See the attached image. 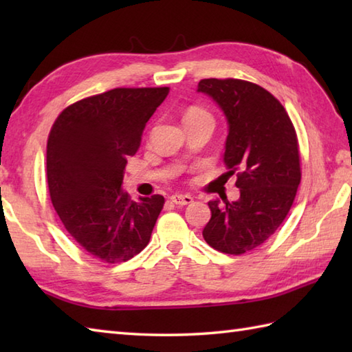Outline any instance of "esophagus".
Returning a JSON list of instances; mask_svg holds the SVG:
<instances>
[{"instance_id":"34e87169","label":"esophagus","mask_w":352,"mask_h":352,"mask_svg":"<svg viewBox=\"0 0 352 352\" xmlns=\"http://www.w3.org/2000/svg\"><path fill=\"white\" fill-rule=\"evenodd\" d=\"M170 201L177 206H188L193 203V198L190 195H180V193H175V195L170 197Z\"/></svg>"}]
</instances>
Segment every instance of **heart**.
Segmentation results:
<instances>
[{"mask_svg":"<svg viewBox=\"0 0 352 352\" xmlns=\"http://www.w3.org/2000/svg\"><path fill=\"white\" fill-rule=\"evenodd\" d=\"M198 115H208V113H207L206 110L199 109V107H192V109L188 110V113H186V118H188V116H198Z\"/></svg>","mask_w":352,"mask_h":352,"instance_id":"heart-1","label":"heart"}]
</instances>
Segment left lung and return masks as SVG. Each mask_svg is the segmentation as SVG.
I'll list each match as a JSON object with an SVG mask.
<instances>
[{
  "instance_id": "left-lung-1",
  "label": "left lung",
  "mask_w": 352,
  "mask_h": 352,
  "mask_svg": "<svg viewBox=\"0 0 352 352\" xmlns=\"http://www.w3.org/2000/svg\"><path fill=\"white\" fill-rule=\"evenodd\" d=\"M203 92L226 115L228 136L223 163L236 172L237 201H208L212 218L204 241L226 254L241 256L271 237L290 210L301 182L300 149L287 111L266 89L245 80L206 78Z\"/></svg>"
}]
</instances>
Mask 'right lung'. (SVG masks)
Wrapping results in <instances>:
<instances>
[{
  "mask_svg": "<svg viewBox=\"0 0 352 352\" xmlns=\"http://www.w3.org/2000/svg\"><path fill=\"white\" fill-rule=\"evenodd\" d=\"M169 87H118L66 107L50 131L47 178L56 212L81 248L121 263L145 248L164 204L121 189L126 159Z\"/></svg>",
  "mask_w": 352,
  "mask_h": 352,
  "instance_id": "obj_1",
  "label": "right lung"
}]
</instances>
